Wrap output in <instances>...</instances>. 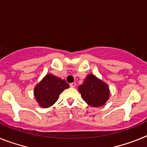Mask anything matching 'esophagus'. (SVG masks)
<instances>
[{
    "instance_id": "obj_1",
    "label": "esophagus",
    "mask_w": 147,
    "mask_h": 147,
    "mask_svg": "<svg viewBox=\"0 0 147 147\" xmlns=\"http://www.w3.org/2000/svg\"><path fill=\"white\" fill-rule=\"evenodd\" d=\"M70 86H71V88H74V87L76 86V83H75V82L71 83V84H70Z\"/></svg>"
}]
</instances>
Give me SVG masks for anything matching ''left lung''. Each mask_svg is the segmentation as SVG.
Returning a JSON list of instances; mask_svg holds the SVG:
<instances>
[{
    "label": "left lung",
    "mask_w": 147,
    "mask_h": 147,
    "mask_svg": "<svg viewBox=\"0 0 147 147\" xmlns=\"http://www.w3.org/2000/svg\"><path fill=\"white\" fill-rule=\"evenodd\" d=\"M83 100L91 107H102L110 96L107 84L98 80L94 75L89 74L82 85L79 87Z\"/></svg>",
    "instance_id": "left-lung-1"
}]
</instances>
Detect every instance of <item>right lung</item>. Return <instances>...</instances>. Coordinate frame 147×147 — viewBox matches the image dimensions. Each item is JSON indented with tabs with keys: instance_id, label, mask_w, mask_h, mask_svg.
<instances>
[{
	"instance_id": "obj_1",
	"label": "right lung",
	"mask_w": 147,
	"mask_h": 147,
	"mask_svg": "<svg viewBox=\"0 0 147 147\" xmlns=\"http://www.w3.org/2000/svg\"><path fill=\"white\" fill-rule=\"evenodd\" d=\"M69 85L65 80L52 74H47L34 88V97L40 106L51 107L58 99L59 94Z\"/></svg>"
}]
</instances>
